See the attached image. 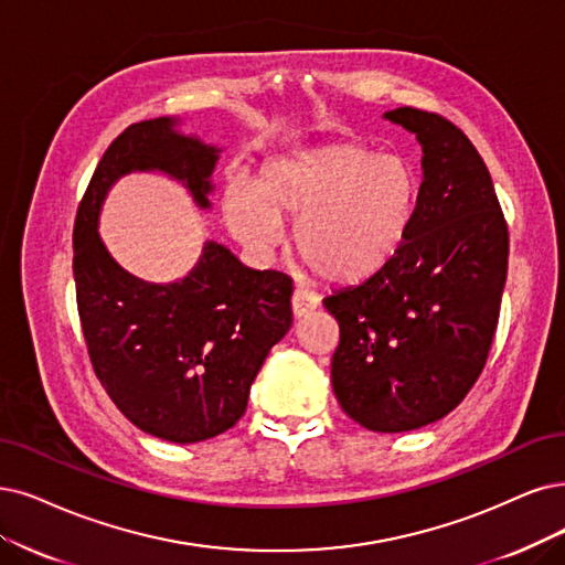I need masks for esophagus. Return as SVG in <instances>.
I'll return each mask as SVG.
<instances>
[{
    "label": "esophagus",
    "mask_w": 565,
    "mask_h": 565,
    "mask_svg": "<svg viewBox=\"0 0 565 565\" xmlns=\"http://www.w3.org/2000/svg\"><path fill=\"white\" fill-rule=\"evenodd\" d=\"M317 305H319V298L315 294H309V290H302V288L294 290V300H290V307H294L296 319L309 317L311 311L317 309Z\"/></svg>",
    "instance_id": "obj_1"
}]
</instances>
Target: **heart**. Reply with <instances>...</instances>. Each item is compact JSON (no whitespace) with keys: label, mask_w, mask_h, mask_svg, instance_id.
Returning <instances> with one entry per match:
<instances>
[{"label":"heart","mask_w":565,"mask_h":565,"mask_svg":"<svg viewBox=\"0 0 565 565\" xmlns=\"http://www.w3.org/2000/svg\"><path fill=\"white\" fill-rule=\"evenodd\" d=\"M419 195V177L405 160L340 141L269 160L250 191L230 188L223 218L258 254L279 244L281 218H298L294 246L302 263L326 281L356 284L398 254Z\"/></svg>","instance_id":"heart-1"}]
</instances>
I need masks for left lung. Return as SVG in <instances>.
<instances>
[{"label":"left lung","mask_w":565,"mask_h":565,"mask_svg":"<svg viewBox=\"0 0 565 565\" xmlns=\"http://www.w3.org/2000/svg\"><path fill=\"white\" fill-rule=\"evenodd\" d=\"M386 118L424 146L419 209L398 254L323 307L340 323V407L367 430L403 433L443 419L482 374L510 233L482 156L451 120L414 107Z\"/></svg>","instance_id":"8db88e82"}]
</instances>
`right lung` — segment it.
I'll use <instances>...</instances> for the list:
<instances>
[{
  "label": "right lung",
  "instance_id": "obj_1",
  "mask_svg": "<svg viewBox=\"0 0 565 565\" xmlns=\"http://www.w3.org/2000/svg\"><path fill=\"white\" fill-rule=\"evenodd\" d=\"M216 158L170 118L132 122L104 151L74 223L76 307L97 380L137 428L179 445L242 419L269 349L294 323V281L242 267L214 242L183 281H139L99 242L97 214L107 188L132 170H162L209 206Z\"/></svg>",
  "mask_w": 565,
  "mask_h": 565
}]
</instances>
